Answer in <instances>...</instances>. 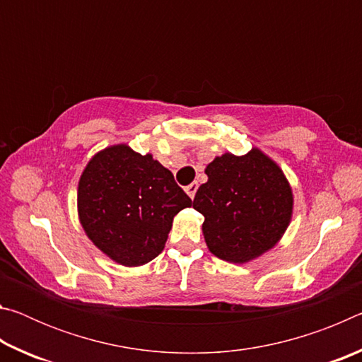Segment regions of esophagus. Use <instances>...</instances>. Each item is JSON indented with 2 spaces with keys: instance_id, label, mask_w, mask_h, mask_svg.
<instances>
[{
  "instance_id": "34e87169",
  "label": "esophagus",
  "mask_w": 362,
  "mask_h": 362,
  "mask_svg": "<svg viewBox=\"0 0 362 362\" xmlns=\"http://www.w3.org/2000/svg\"><path fill=\"white\" fill-rule=\"evenodd\" d=\"M196 189H198V183L196 182H193V183H189L188 187H185V192H187V194L189 196V198H194V194H196Z\"/></svg>"
}]
</instances>
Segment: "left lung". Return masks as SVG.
Instances as JSON below:
<instances>
[{"mask_svg": "<svg viewBox=\"0 0 362 362\" xmlns=\"http://www.w3.org/2000/svg\"><path fill=\"white\" fill-rule=\"evenodd\" d=\"M206 174L193 207L204 217L211 252L244 263L272 249L292 216V189L283 170L255 148L246 156L225 153L206 168Z\"/></svg>", "mask_w": 362, "mask_h": 362, "instance_id": "left-lung-1", "label": "left lung"}]
</instances>
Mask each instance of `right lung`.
Wrapping results in <instances>:
<instances>
[{"label": "right lung", "mask_w": 362, "mask_h": 362, "mask_svg": "<svg viewBox=\"0 0 362 362\" xmlns=\"http://www.w3.org/2000/svg\"><path fill=\"white\" fill-rule=\"evenodd\" d=\"M189 206L169 169L127 145L97 153L79 179L78 212L86 235L126 267L161 254L174 216Z\"/></svg>", "instance_id": "right-lung-1"}]
</instances>
